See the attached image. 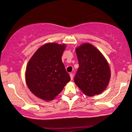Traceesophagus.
I'll return each instance as SVG.
<instances>
[{"label": "esophagus", "mask_w": 132, "mask_h": 132, "mask_svg": "<svg viewBox=\"0 0 132 132\" xmlns=\"http://www.w3.org/2000/svg\"><path fill=\"white\" fill-rule=\"evenodd\" d=\"M70 76L71 80H73V75L72 73H70Z\"/></svg>", "instance_id": "34e87169"}]
</instances>
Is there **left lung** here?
<instances>
[{
    "mask_svg": "<svg viewBox=\"0 0 132 132\" xmlns=\"http://www.w3.org/2000/svg\"><path fill=\"white\" fill-rule=\"evenodd\" d=\"M75 50L79 63L74 78L76 86L88 96L101 94L108 86L111 77L108 62L91 44L84 43Z\"/></svg>",
    "mask_w": 132,
    "mask_h": 132,
    "instance_id": "obj_1",
    "label": "left lung"
}]
</instances>
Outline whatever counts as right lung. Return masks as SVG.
<instances>
[{
    "label": "right lung",
    "instance_id": "right-lung-1",
    "mask_svg": "<svg viewBox=\"0 0 132 132\" xmlns=\"http://www.w3.org/2000/svg\"><path fill=\"white\" fill-rule=\"evenodd\" d=\"M66 45L48 43L34 53L26 71V81L29 89L43 100H53L70 81L62 61Z\"/></svg>",
    "mask_w": 132,
    "mask_h": 132
}]
</instances>
